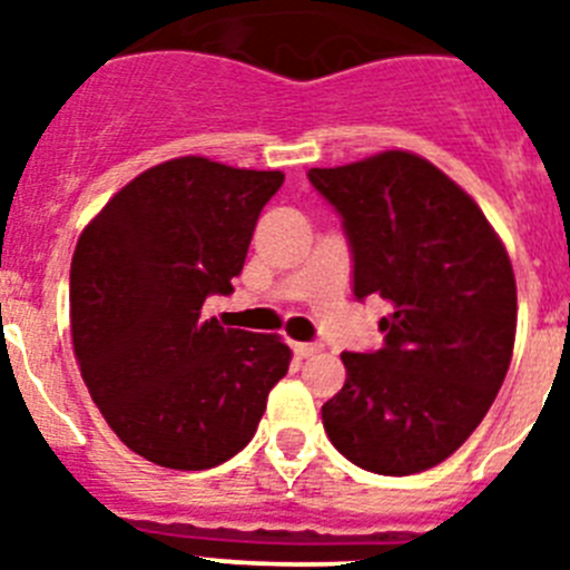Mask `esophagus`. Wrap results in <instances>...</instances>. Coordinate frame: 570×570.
<instances>
[{
  "label": "esophagus",
  "instance_id": "esophagus-1",
  "mask_svg": "<svg viewBox=\"0 0 570 570\" xmlns=\"http://www.w3.org/2000/svg\"><path fill=\"white\" fill-rule=\"evenodd\" d=\"M291 347H294L296 360H308L320 351V345H314V342H291Z\"/></svg>",
  "mask_w": 570,
  "mask_h": 570
}]
</instances>
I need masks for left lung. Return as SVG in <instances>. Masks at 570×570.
Returning a JSON list of instances; mask_svg holds the SVG:
<instances>
[{
  "instance_id": "obj_1",
  "label": "left lung",
  "mask_w": 570,
  "mask_h": 570,
  "mask_svg": "<svg viewBox=\"0 0 570 570\" xmlns=\"http://www.w3.org/2000/svg\"><path fill=\"white\" fill-rule=\"evenodd\" d=\"M308 179L342 216L356 299L391 302L380 351L342 354L325 434L365 471H428L473 434L508 374L511 259L480 205L416 154L385 150Z\"/></svg>"
}]
</instances>
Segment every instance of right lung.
Wrapping results in <instances>:
<instances>
[{"label":"right lung","instance_id":"right-lung-1","mask_svg":"<svg viewBox=\"0 0 570 570\" xmlns=\"http://www.w3.org/2000/svg\"><path fill=\"white\" fill-rule=\"evenodd\" d=\"M279 170L183 156L125 185L82 230L70 262V336L90 396L148 462L205 471L256 434L291 347L205 320L234 294Z\"/></svg>","mask_w":570,"mask_h":570}]
</instances>
